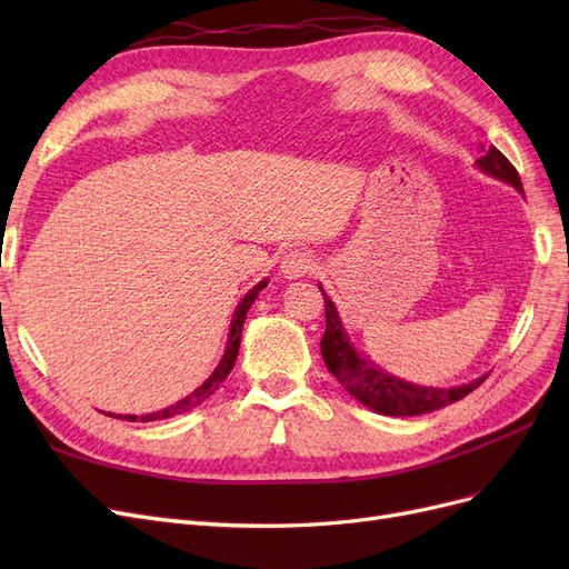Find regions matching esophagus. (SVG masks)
<instances>
[{"instance_id":"1","label":"esophagus","mask_w":569,"mask_h":569,"mask_svg":"<svg viewBox=\"0 0 569 569\" xmlns=\"http://www.w3.org/2000/svg\"><path fill=\"white\" fill-rule=\"evenodd\" d=\"M280 270L284 274V280H299V278H306V274H311L316 270V261H313L311 253L295 249L282 258Z\"/></svg>"}]
</instances>
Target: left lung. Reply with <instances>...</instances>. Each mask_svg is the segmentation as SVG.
<instances>
[{"label": "left lung", "mask_w": 569, "mask_h": 569, "mask_svg": "<svg viewBox=\"0 0 569 569\" xmlns=\"http://www.w3.org/2000/svg\"><path fill=\"white\" fill-rule=\"evenodd\" d=\"M481 151L485 153H481V159H477V168L481 173H487L501 182H508L518 189L520 194H525L518 170L512 168V163L503 157V153L496 147H489V149L481 147ZM320 291L325 297V320H327L325 335L320 341V353H322L325 366L356 401L368 406L370 410L382 412V416H391V418L425 416V412H432L465 399V396L475 391L489 377V375H481L479 380L451 387V389L422 387V385L401 380V377L382 370L380 366H375V360L356 351L349 332L343 330L335 301L325 295L322 287Z\"/></svg>", "instance_id": "obj_1"}]
</instances>
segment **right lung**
Masks as SVG:
<instances>
[{
    "label": "right lung",
    "mask_w": 569,
    "mask_h": 569,
    "mask_svg": "<svg viewBox=\"0 0 569 569\" xmlns=\"http://www.w3.org/2000/svg\"><path fill=\"white\" fill-rule=\"evenodd\" d=\"M268 287V280L258 282L253 289H249L247 295L242 297V301L237 303L234 308V316H232V325H230V335H228V347H226V353H222L220 363L216 366V370L211 372L209 380H206L201 387H197L192 393L184 396L182 401L168 406L163 410H157V412H147V416H113V412H107V416L111 418H120V420H128V422H153V420H166V418H173V416H180V412H187V410H194L199 403H203L209 396L220 387V382L226 380V377L230 375L234 360H237V353H239V341H242V327H244V320H247V313L251 303L256 301L258 291Z\"/></svg>",
    "instance_id": "1"
}]
</instances>
